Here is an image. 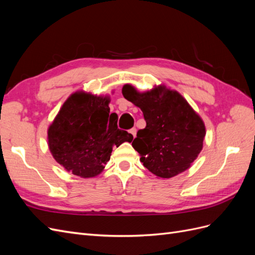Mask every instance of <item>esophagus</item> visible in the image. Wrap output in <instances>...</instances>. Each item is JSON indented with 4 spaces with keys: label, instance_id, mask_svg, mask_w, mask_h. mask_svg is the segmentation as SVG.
Segmentation results:
<instances>
[{
    "label": "esophagus",
    "instance_id": "1",
    "mask_svg": "<svg viewBox=\"0 0 255 255\" xmlns=\"http://www.w3.org/2000/svg\"><path fill=\"white\" fill-rule=\"evenodd\" d=\"M129 133L130 134H132V136L135 138L136 137V128H130L129 129Z\"/></svg>",
    "mask_w": 255,
    "mask_h": 255
}]
</instances>
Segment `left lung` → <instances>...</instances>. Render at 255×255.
Instances as JSON below:
<instances>
[{"instance_id": "1", "label": "left lung", "mask_w": 255, "mask_h": 255, "mask_svg": "<svg viewBox=\"0 0 255 255\" xmlns=\"http://www.w3.org/2000/svg\"><path fill=\"white\" fill-rule=\"evenodd\" d=\"M122 95L141 110L146 126L132 142L150 172L169 179L190 168L203 148L205 126L179 92L164 85L139 92L126 84Z\"/></svg>"}]
</instances>
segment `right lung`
<instances>
[{
	"mask_svg": "<svg viewBox=\"0 0 255 255\" xmlns=\"http://www.w3.org/2000/svg\"><path fill=\"white\" fill-rule=\"evenodd\" d=\"M110 97L76 91L61 106L48 128L49 149L67 171L84 179L103 171L113 146L133 140L110 114Z\"/></svg>",
	"mask_w": 255,
	"mask_h": 255,
	"instance_id": "right-lung-1",
	"label": "right lung"
}]
</instances>
